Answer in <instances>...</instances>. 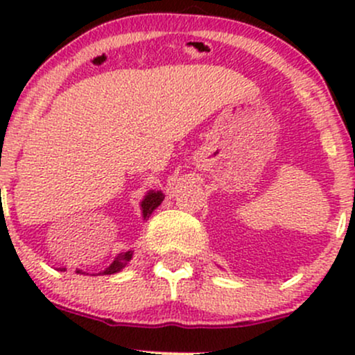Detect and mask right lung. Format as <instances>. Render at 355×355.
Masks as SVG:
<instances>
[{
    "instance_id": "right-lung-1",
    "label": "right lung",
    "mask_w": 355,
    "mask_h": 355,
    "mask_svg": "<svg viewBox=\"0 0 355 355\" xmlns=\"http://www.w3.org/2000/svg\"><path fill=\"white\" fill-rule=\"evenodd\" d=\"M164 198H165V195L162 193V191H155V190L148 191V195H146V197L144 198V202H141V215H144V218H148L150 215H152V211L157 209L162 202H164ZM132 257H133V250L121 252V254H118L116 259L110 263V267L105 268L101 274H105V275L116 274V272H120L121 268H123L126 263L132 260ZM61 270H67V268H61ZM76 274H83V272L76 270Z\"/></svg>"
}]
</instances>
